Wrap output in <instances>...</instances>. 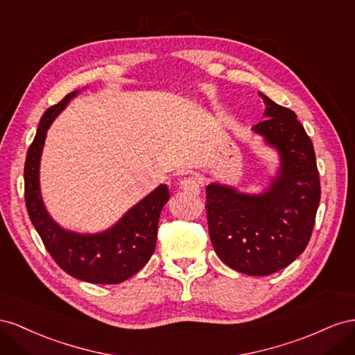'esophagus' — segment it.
<instances>
[{"mask_svg": "<svg viewBox=\"0 0 355 355\" xmlns=\"http://www.w3.org/2000/svg\"><path fill=\"white\" fill-rule=\"evenodd\" d=\"M180 189L186 191V193H199V181L196 177H186L180 181Z\"/></svg>", "mask_w": 355, "mask_h": 355, "instance_id": "esophagus-1", "label": "esophagus"}]
</instances>
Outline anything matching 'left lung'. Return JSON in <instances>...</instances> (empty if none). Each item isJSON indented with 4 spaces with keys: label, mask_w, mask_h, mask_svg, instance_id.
Instances as JSON below:
<instances>
[{
    "label": "left lung",
    "mask_w": 355,
    "mask_h": 355,
    "mask_svg": "<svg viewBox=\"0 0 355 355\" xmlns=\"http://www.w3.org/2000/svg\"><path fill=\"white\" fill-rule=\"evenodd\" d=\"M261 95V94H260ZM265 120L252 129L277 147L281 172L263 195L207 187V220L217 256L238 272L265 277L287 268L306 248L321 198L312 141L295 111L268 96Z\"/></svg>",
    "instance_id": "1"
}]
</instances>
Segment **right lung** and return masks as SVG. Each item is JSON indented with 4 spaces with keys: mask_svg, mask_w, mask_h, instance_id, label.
Segmentation results:
<instances>
[{
    "mask_svg": "<svg viewBox=\"0 0 355 355\" xmlns=\"http://www.w3.org/2000/svg\"><path fill=\"white\" fill-rule=\"evenodd\" d=\"M76 92L44 111L25 160V204L28 216L46 250L68 275L94 284H119L146 266L156 248L160 211L169 199L168 187L155 191L130 208L116 226L98 235H80L59 227L44 209L38 186L40 156L53 119Z\"/></svg>",
    "mask_w": 355,
    "mask_h": 355,
    "instance_id": "right-lung-1",
    "label": "right lung"
}]
</instances>
